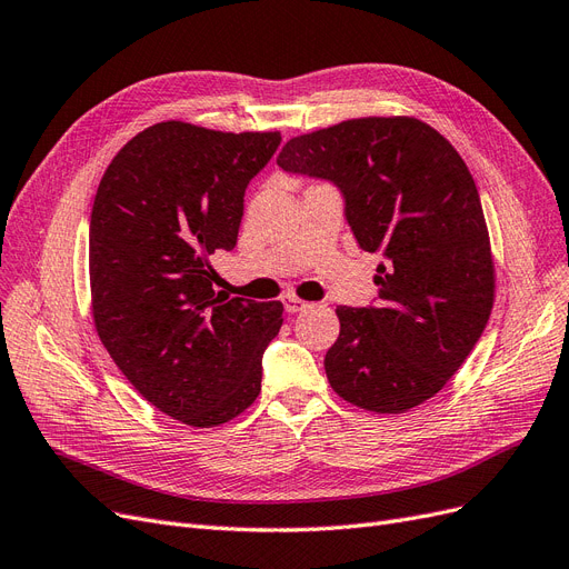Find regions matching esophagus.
Masks as SVG:
<instances>
[{
	"label": "esophagus",
	"mask_w": 569,
	"mask_h": 569,
	"mask_svg": "<svg viewBox=\"0 0 569 569\" xmlns=\"http://www.w3.org/2000/svg\"><path fill=\"white\" fill-rule=\"evenodd\" d=\"M282 303L287 308V312H301V310L308 308V303L303 299H299V297H284Z\"/></svg>",
	"instance_id": "esophagus-1"
}]
</instances>
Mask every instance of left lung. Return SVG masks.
I'll return each instance as SVG.
<instances>
[{"instance_id": "1", "label": "left lung", "mask_w": 569, "mask_h": 569, "mask_svg": "<svg viewBox=\"0 0 569 569\" xmlns=\"http://www.w3.org/2000/svg\"><path fill=\"white\" fill-rule=\"evenodd\" d=\"M284 171L335 181L365 251H383L379 308L339 306L329 386L346 402L402 415L445 388L495 306V259L461 154L417 117H358L289 139Z\"/></svg>"}]
</instances>
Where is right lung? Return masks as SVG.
I'll return each instance as SVG.
<instances>
[{
	"label": "right lung",
	"instance_id": "add662e5",
	"mask_svg": "<svg viewBox=\"0 0 569 569\" xmlns=\"http://www.w3.org/2000/svg\"><path fill=\"white\" fill-rule=\"evenodd\" d=\"M280 131L158 122L114 154L89 228L98 339L139 393L192 428L221 426L259 398L261 356L282 303L213 291L211 257L238 242L244 188Z\"/></svg>",
	"mask_w": 569,
	"mask_h": 569
}]
</instances>
